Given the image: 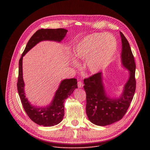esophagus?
Wrapping results in <instances>:
<instances>
[{
    "label": "esophagus",
    "mask_w": 150,
    "mask_h": 150,
    "mask_svg": "<svg viewBox=\"0 0 150 150\" xmlns=\"http://www.w3.org/2000/svg\"><path fill=\"white\" fill-rule=\"evenodd\" d=\"M83 83L81 82V81H79L78 82V88H83Z\"/></svg>",
    "instance_id": "obj_1"
}]
</instances>
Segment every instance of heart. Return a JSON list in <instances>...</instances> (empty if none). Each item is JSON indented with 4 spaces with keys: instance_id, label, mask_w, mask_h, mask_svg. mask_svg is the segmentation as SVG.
<instances>
[{
    "instance_id": "heart-1",
    "label": "heart",
    "mask_w": 150,
    "mask_h": 150,
    "mask_svg": "<svg viewBox=\"0 0 150 150\" xmlns=\"http://www.w3.org/2000/svg\"><path fill=\"white\" fill-rule=\"evenodd\" d=\"M117 48L115 38L109 33H93L85 37L74 47V56L86 59L85 66L91 73H96L115 54Z\"/></svg>"
}]
</instances>
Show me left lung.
Returning <instances> with one entry per match:
<instances>
[{"instance_id": "obj_1", "label": "left lung", "mask_w": 150, "mask_h": 150, "mask_svg": "<svg viewBox=\"0 0 150 150\" xmlns=\"http://www.w3.org/2000/svg\"><path fill=\"white\" fill-rule=\"evenodd\" d=\"M122 43V64L129 71V78L119 98H110L106 96L102 81L101 72L84 78V89L86 93V114L89 120L98 126H106L121 120L134 95L136 81V64L127 38L120 31Z\"/></svg>"}]
</instances>
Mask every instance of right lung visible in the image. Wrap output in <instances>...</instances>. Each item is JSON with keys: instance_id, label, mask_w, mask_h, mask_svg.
<instances>
[{"instance_id": "add662e5", "label": "right lung", "mask_w": 150, "mask_h": 150, "mask_svg": "<svg viewBox=\"0 0 150 150\" xmlns=\"http://www.w3.org/2000/svg\"><path fill=\"white\" fill-rule=\"evenodd\" d=\"M67 32V30L64 28H42L38 30L30 39L19 62L17 88L23 108L31 120L44 127H52L61 122L64 115V102L78 88L77 80L75 78L62 80L55 93L52 103L49 106L45 108L35 107L30 105L27 98H25L23 89L24 83L22 77V58L38 42L45 40L61 42L65 37Z\"/></svg>"}]
</instances>
